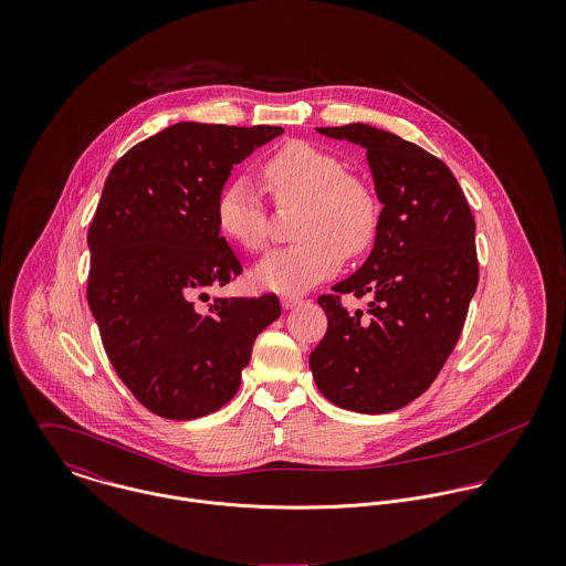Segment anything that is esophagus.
Returning <instances> with one entry per match:
<instances>
[{
    "mask_svg": "<svg viewBox=\"0 0 566 566\" xmlns=\"http://www.w3.org/2000/svg\"><path fill=\"white\" fill-rule=\"evenodd\" d=\"M303 303V298L301 296H294V294H285V296H281V305H283V310H294L296 305H301Z\"/></svg>",
    "mask_w": 566,
    "mask_h": 566,
    "instance_id": "34e87169",
    "label": "esophagus"
}]
</instances>
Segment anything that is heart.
Segmentation results:
<instances>
[{"instance_id": "b5f03b06", "label": "heart", "mask_w": 566, "mask_h": 566, "mask_svg": "<svg viewBox=\"0 0 566 566\" xmlns=\"http://www.w3.org/2000/svg\"><path fill=\"white\" fill-rule=\"evenodd\" d=\"M263 176L283 207H303L296 238L303 242L265 254L252 279L259 287L301 294L339 270L344 252L368 250L379 229V200L370 185L348 174L333 153L307 142H290L265 165ZM218 229L245 250H261L268 240V213L254 185L238 176L216 202Z\"/></svg>"}]
</instances>
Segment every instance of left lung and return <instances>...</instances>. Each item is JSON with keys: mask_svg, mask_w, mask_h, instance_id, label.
Segmentation results:
<instances>
[{"mask_svg": "<svg viewBox=\"0 0 566 566\" xmlns=\"http://www.w3.org/2000/svg\"><path fill=\"white\" fill-rule=\"evenodd\" d=\"M318 133L366 150L384 209L364 265L318 298L328 326L310 368L331 403L388 413L418 399L458 344L480 281L475 220L453 171L420 146L368 124ZM342 293H370L369 314L342 308Z\"/></svg>", "mask_w": 566, "mask_h": 566, "instance_id": "obj_1", "label": "left lung"}]
</instances>
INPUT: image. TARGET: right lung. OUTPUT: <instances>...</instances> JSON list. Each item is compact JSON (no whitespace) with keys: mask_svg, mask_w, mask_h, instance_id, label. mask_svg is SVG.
<instances>
[{"mask_svg":"<svg viewBox=\"0 0 566 566\" xmlns=\"http://www.w3.org/2000/svg\"><path fill=\"white\" fill-rule=\"evenodd\" d=\"M281 133L180 122L130 148L104 182L86 238V298L115 373L163 418L229 403L256 335L281 316L274 294L222 296L205 310L193 301L242 272L216 202L233 165Z\"/></svg>","mask_w":566,"mask_h":566,"instance_id":"obj_1","label":"right lung"}]
</instances>
